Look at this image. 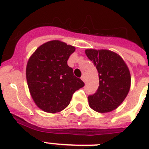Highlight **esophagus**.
<instances>
[{"mask_svg": "<svg viewBox=\"0 0 149 149\" xmlns=\"http://www.w3.org/2000/svg\"><path fill=\"white\" fill-rule=\"evenodd\" d=\"M81 79L83 80V81L84 82V83H86V79H85V77L84 76H82L81 77Z\"/></svg>", "mask_w": 149, "mask_h": 149, "instance_id": "esophagus-1", "label": "esophagus"}]
</instances>
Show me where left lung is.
I'll use <instances>...</instances> for the list:
<instances>
[{
    "label": "left lung",
    "mask_w": 149,
    "mask_h": 149,
    "mask_svg": "<svg viewBox=\"0 0 149 149\" xmlns=\"http://www.w3.org/2000/svg\"><path fill=\"white\" fill-rule=\"evenodd\" d=\"M99 73V87L88 97L89 106L99 113L115 110L126 98L131 86L129 69L118 54L107 49L85 50Z\"/></svg>",
    "instance_id": "left-lung-1"
}]
</instances>
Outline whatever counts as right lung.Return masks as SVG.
Instances as JSON below:
<instances>
[{"mask_svg":"<svg viewBox=\"0 0 149 149\" xmlns=\"http://www.w3.org/2000/svg\"><path fill=\"white\" fill-rule=\"evenodd\" d=\"M75 49L61 41H49L40 45L29 58L27 83L31 97L41 110L60 112L70 104L75 91L84 86L67 65Z\"/></svg>","mask_w":149,"mask_h":149,"instance_id":"1","label":"right lung"}]
</instances>
